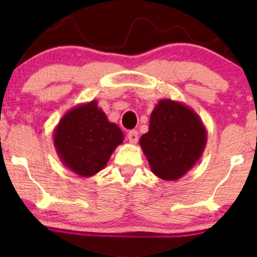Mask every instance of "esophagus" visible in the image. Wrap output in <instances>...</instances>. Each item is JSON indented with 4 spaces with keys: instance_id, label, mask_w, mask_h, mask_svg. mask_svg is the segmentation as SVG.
<instances>
[{
    "instance_id": "esophagus-1",
    "label": "esophagus",
    "mask_w": 257,
    "mask_h": 257,
    "mask_svg": "<svg viewBox=\"0 0 257 257\" xmlns=\"http://www.w3.org/2000/svg\"><path fill=\"white\" fill-rule=\"evenodd\" d=\"M127 138H128V140H130V143H131V144H136L137 142H138V132L135 131V130H132V131L128 132Z\"/></svg>"
}]
</instances>
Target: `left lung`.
<instances>
[{
	"label": "left lung",
	"instance_id": "8db88e82",
	"mask_svg": "<svg viewBox=\"0 0 257 257\" xmlns=\"http://www.w3.org/2000/svg\"><path fill=\"white\" fill-rule=\"evenodd\" d=\"M151 171L165 181H175L195 166L207 144V130L187 105L160 99L150 118L149 132L139 140Z\"/></svg>",
	"mask_w": 257,
	"mask_h": 257
}]
</instances>
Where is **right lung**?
<instances>
[{
    "mask_svg": "<svg viewBox=\"0 0 257 257\" xmlns=\"http://www.w3.org/2000/svg\"><path fill=\"white\" fill-rule=\"evenodd\" d=\"M54 146L62 164L79 177L89 178L106 166L122 144L124 133L108 121L96 100L70 108L54 130Z\"/></svg>",
    "mask_w": 257,
    "mask_h": 257,
    "instance_id": "right-lung-1",
    "label": "right lung"
}]
</instances>
